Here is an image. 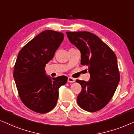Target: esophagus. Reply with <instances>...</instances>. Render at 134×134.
Masks as SVG:
<instances>
[{"instance_id":"34e87169","label":"esophagus","mask_w":134,"mask_h":134,"mask_svg":"<svg viewBox=\"0 0 134 134\" xmlns=\"http://www.w3.org/2000/svg\"><path fill=\"white\" fill-rule=\"evenodd\" d=\"M75 80L74 78H73L72 77H69L68 78V82L69 83H74V82H75Z\"/></svg>"}]
</instances>
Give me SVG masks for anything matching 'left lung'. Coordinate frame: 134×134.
I'll use <instances>...</instances> for the list:
<instances>
[{"label":"left lung","instance_id":"left-lung-1","mask_svg":"<svg viewBox=\"0 0 134 134\" xmlns=\"http://www.w3.org/2000/svg\"><path fill=\"white\" fill-rule=\"evenodd\" d=\"M71 43L81 53V64L88 67V81L76 80L81 86L77 103L82 109L95 112L111 99L120 76L116 56L99 37L89 32H66Z\"/></svg>","mask_w":134,"mask_h":134}]
</instances>
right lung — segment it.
<instances>
[{"label":"right lung","instance_id":"add662e5","mask_svg":"<svg viewBox=\"0 0 134 134\" xmlns=\"http://www.w3.org/2000/svg\"><path fill=\"white\" fill-rule=\"evenodd\" d=\"M63 33L46 30L28 42L19 51L13 77L20 99L27 107L39 113H48L56 106L59 89L67 81L65 76L51 78L46 64L54 56L64 40Z\"/></svg>","mask_w":134,"mask_h":134}]
</instances>
